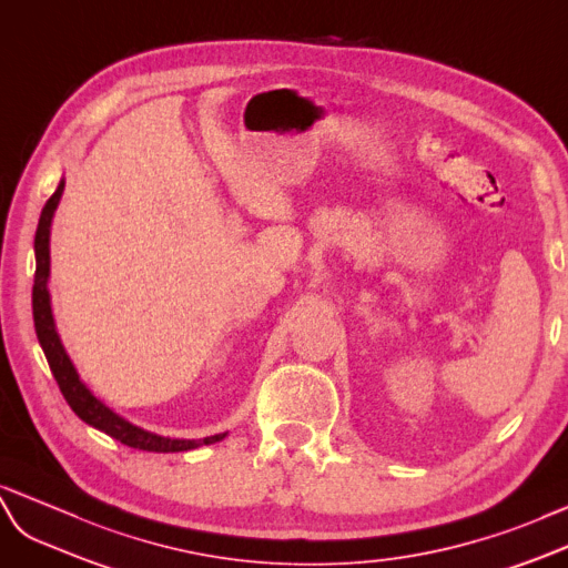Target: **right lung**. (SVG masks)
I'll return each mask as SVG.
<instances>
[{
    "label": "right lung",
    "mask_w": 568,
    "mask_h": 568,
    "mask_svg": "<svg viewBox=\"0 0 568 568\" xmlns=\"http://www.w3.org/2000/svg\"><path fill=\"white\" fill-rule=\"evenodd\" d=\"M64 192V180L57 186V192L48 199L45 209L40 213L38 232H36V283H33V322L42 353L48 357V365L54 374L57 386H60L69 408L74 410L85 425H91L100 432H105L112 439L122 442L124 446H132L139 450H153V454H178V450H189L199 446H209L225 439V434H213L206 439H170V436H160L153 432H145L129 419L112 413L105 403H100L91 388L79 379L77 367L60 341V333L54 328L52 307H50V293H48V278H50V225L52 215L57 211Z\"/></svg>",
    "instance_id": "1"
}]
</instances>
